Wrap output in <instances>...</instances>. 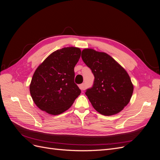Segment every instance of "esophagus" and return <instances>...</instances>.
<instances>
[{
    "label": "esophagus",
    "instance_id": "esophagus-1",
    "mask_svg": "<svg viewBox=\"0 0 160 160\" xmlns=\"http://www.w3.org/2000/svg\"><path fill=\"white\" fill-rule=\"evenodd\" d=\"M79 88L81 89V90H84V89H85V84H83V83H82V84L79 85Z\"/></svg>",
    "mask_w": 160,
    "mask_h": 160
}]
</instances>
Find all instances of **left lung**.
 Returning a JSON list of instances; mask_svg holds the SVG:
<instances>
[{
    "instance_id": "8db88e82",
    "label": "left lung",
    "mask_w": 160,
    "mask_h": 160,
    "mask_svg": "<svg viewBox=\"0 0 160 160\" xmlns=\"http://www.w3.org/2000/svg\"><path fill=\"white\" fill-rule=\"evenodd\" d=\"M81 58L95 77L92 88L85 92L93 108L107 116L120 112L129 103L133 91L127 71L103 52L85 49Z\"/></svg>"
}]
</instances>
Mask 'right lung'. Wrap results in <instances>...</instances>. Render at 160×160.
I'll return each instance as SVG.
<instances>
[{
  "mask_svg": "<svg viewBox=\"0 0 160 160\" xmlns=\"http://www.w3.org/2000/svg\"><path fill=\"white\" fill-rule=\"evenodd\" d=\"M79 48L57 50L37 67L30 84L34 103L42 111L59 115L68 109L81 93L74 82V67L81 57Z\"/></svg>",
  "mask_w": 160,
  "mask_h": 160,
  "instance_id": "right-lung-1",
  "label": "right lung"
}]
</instances>
